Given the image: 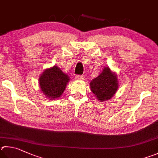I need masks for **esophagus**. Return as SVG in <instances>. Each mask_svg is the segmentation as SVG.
Returning a JSON list of instances; mask_svg holds the SVG:
<instances>
[{
	"mask_svg": "<svg viewBox=\"0 0 158 158\" xmlns=\"http://www.w3.org/2000/svg\"><path fill=\"white\" fill-rule=\"evenodd\" d=\"M75 79L77 80H84V75H76Z\"/></svg>",
	"mask_w": 158,
	"mask_h": 158,
	"instance_id": "obj_1",
	"label": "esophagus"
}]
</instances>
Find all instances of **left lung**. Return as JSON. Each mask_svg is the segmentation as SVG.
Masks as SVG:
<instances>
[{"label":"left lung","mask_w":158,"mask_h":158,"mask_svg":"<svg viewBox=\"0 0 158 158\" xmlns=\"http://www.w3.org/2000/svg\"><path fill=\"white\" fill-rule=\"evenodd\" d=\"M90 89L101 102L113 97L118 88V81L109 68H105L99 75L90 82Z\"/></svg>","instance_id":"1"}]
</instances>
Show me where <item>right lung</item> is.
I'll use <instances>...</instances> for the list:
<instances>
[{
  "label": "right lung",
  "instance_id": "1",
  "mask_svg": "<svg viewBox=\"0 0 158 158\" xmlns=\"http://www.w3.org/2000/svg\"><path fill=\"white\" fill-rule=\"evenodd\" d=\"M70 79L56 65L47 69L39 78V85L43 93L48 98L56 99L61 95Z\"/></svg>",
  "mask_w": 158,
  "mask_h": 158
}]
</instances>
